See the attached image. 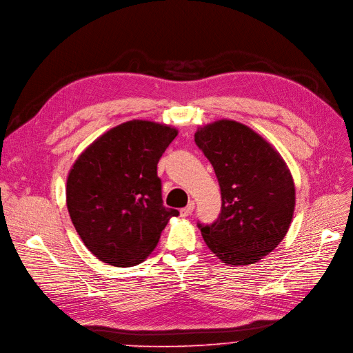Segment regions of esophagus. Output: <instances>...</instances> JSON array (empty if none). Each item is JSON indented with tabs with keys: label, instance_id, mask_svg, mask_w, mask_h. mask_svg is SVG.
I'll use <instances>...</instances> for the list:
<instances>
[{
	"label": "esophagus",
	"instance_id": "34e87169",
	"mask_svg": "<svg viewBox=\"0 0 353 353\" xmlns=\"http://www.w3.org/2000/svg\"><path fill=\"white\" fill-rule=\"evenodd\" d=\"M193 209H194V202H193V201H190V202L188 203V206H186V208H183V209L180 210V214H181L183 218H188V216H190V214H192Z\"/></svg>",
	"mask_w": 353,
	"mask_h": 353
}]
</instances>
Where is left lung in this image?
<instances>
[{
    "instance_id": "1",
    "label": "left lung",
    "mask_w": 353,
    "mask_h": 353,
    "mask_svg": "<svg viewBox=\"0 0 353 353\" xmlns=\"http://www.w3.org/2000/svg\"><path fill=\"white\" fill-rule=\"evenodd\" d=\"M218 177L222 210L201 226L208 248L225 265H250L284 239L296 208V186L280 152L252 128L218 119L194 134Z\"/></svg>"
}]
</instances>
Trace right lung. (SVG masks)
<instances>
[{"label":"right lung","mask_w":353,"mask_h":353,"mask_svg":"<svg viewBox=\"0 0 353 353\" xmlns=\"http://www.w3.org/2000/svg\"><path fill=\"white\" fill-rule=\"evenodd\" d=\"M179 134L147 119L119 124L89 144L73 163L66 205L85 247L102 263L134 267L157 247L179 210L163 206L157 163Z\"/></svg>","instance_id":"right-lung-1"}]
</instances>
